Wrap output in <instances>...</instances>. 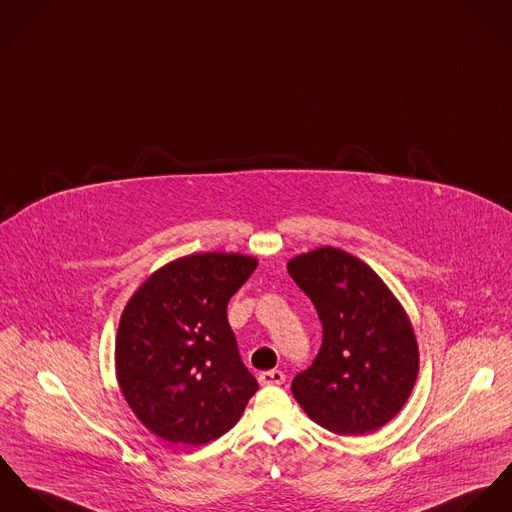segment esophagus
Masks as SVG:
<instances>
[{"instance_id": "obj_1", "label": "esophagus", "mask_w": 512, "mask_h": 512, "mask_svg": "<svg viewBox=\"0 0 512 512\" xmlns=\"http://www.w3.org/2000/svg\"><path fill=\"white\" fill-rule=\"evenodd\" d=\"M259 383H261L263 387H269V385H283L284 373L283 371H277V369L265 371V373L259 375Z\"/></svg>"}]
</instances>
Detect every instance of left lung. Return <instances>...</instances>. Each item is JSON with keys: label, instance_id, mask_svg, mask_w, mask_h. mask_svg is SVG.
Listing matches in <instances>:
<instances>
[{"label": "left lung", "instance_id": "8db88e82", "mask_svg": "<svg viewBox=\"0 0 512 512\" xmlns=\"http://www.w3.org/2000/svg\"><path fill=\"white\" fill-rule=\"evenodd\" d=\"M288 273L322 322L320 351L292 379V395L334 434L379 430L397 416L418 375L406 312L369 265L336 247L294 257Z\"/></svg>", "mask_w": 512, "mask_h": 512}]
</instances>
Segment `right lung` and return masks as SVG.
Returning a JSON list of instances; mask_svg holds the SVG:
<instances>
[{
    "label": "right lung",
    "mask_w": 512,
    "mask_h": 512,
    "mask_svg": "<svg viewBox=\"0 0 512 512\" xmlns=\"http://www.w3.org/2000/svg\"><path fill=\"white\" fill-rule=\"evenodd\" d=\"M257 261L194 253L153 273L127 302L115 371L135 416L171 444L202 446L231 430L257 379L239 357L229 298Z\"/></svg>",
    "instance_id": "obj_1"
}]
</instances>
